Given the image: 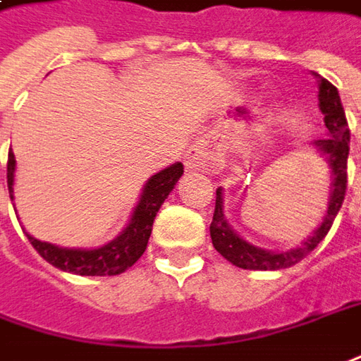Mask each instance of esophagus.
<instances>
[{
	"label": "esophagus",
	"mask_w": 361,
	"mask_h": 361,
	"mask_svg": "<svg viewBox=\"0 0 361 361\" xmlns=\"http://www.w3.org/2000/svg\"><path fill=\"white\" fill-rule=\"evenodd\" d=\"M210 161L212 159H210V153H208L204 143H195L192 147L186 151L185 163L188 169H206L210 165Z\"/></svg>",
	"instance_id": "34e87169"
}]
</instances>
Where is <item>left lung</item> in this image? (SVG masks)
I'll return each mask as SVG.
<instances>
[{"mask_svg": "<svg viewBox=\"0 0 361 361\" xmlns=\"http://www.w3.org/2000/svg\"><path fill=\"white\" fill-rule=\"evenodd\" d=\"M318 102H320L318 104L320 111L324 114V126H326L330 137L317 139L314 147L326 157L328 163H330V169H332V190H330V202H328V212L324 216V222L300 247H295V250H289L285 253H273L265 252L261 247H255L252 243L242 240L224 220L222 188L216 190V208H214V218L212 224H210V238H212L216 252L224 255L233 265L242 267V269L275 271L287 269L290 265L299 263L326 238V233L330 232L332 224L336 220V214L342 208L348 188L350 128H348L346 114H344V108H342L336 86L330 84L326 78H320Z\"/></svg>", "mask_w": 361, "mask_h": 361, "instance_id": "8db88e82", "label": "left lung"}]
</instances>
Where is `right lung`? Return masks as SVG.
I'll return each instance as SVG.
<instances>
[{
    "mask_svg": "<svg viewBox=\"0 0 361 361\" xmlns=\"http://www.w3.org/2000/svg\"><path fill=\"white\" fill-rule=\"evenodd\" d=\"M13 173L15 155L9 151L7 159V188L13 198ZM185 169L180 163L171 165L165 171L157 173L147 180L143 195L139 198L135 212L131 216L128 228L119 233L114 242H109L98 250H66L52 243L35 240L27 233L29 242L44 261H49L56 269L68 271L74 275H88V277H104V275H119L129 269L135 261L147 250L149 235L153 230V220L161 204L165 202L169 192L175 188Z\"/></svg>",
    "mask_w": 361,
    "mask_h": 361,
    "instance_id": "obj_1",
    "label": "right lung"
}]
</instances>
